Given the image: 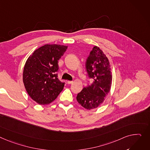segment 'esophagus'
Instances as JSON below:
<instances>
[{
    "label": "esophagus",
    "mask_w": 150,
    "mask_h": 150,
    "mask_svg": "<svg viewBox=\"0 0 150 150\" xmlns=\"http://www.w3.org/2000/svg\"><path fill=\"white\" fill-rule=\"evenodd\" d=\"M67 83L68 84H72L74 83V81H67Z\"/></svg>",
    "instance_id": "obj_1"
}]
</instances>
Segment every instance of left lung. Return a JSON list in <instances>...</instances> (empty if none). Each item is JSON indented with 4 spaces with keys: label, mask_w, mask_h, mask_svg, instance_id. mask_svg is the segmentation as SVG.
<instances>
[{
    "label": "left lung",
    "mask_w": 150,
    "mask_h": 150,
    "mask_svg": "<svg viewBox=\"0 0 150 150\" xmlns=\"http://www.w3.org/2000/svg\"><path fill=\"white\" fill-rule=\"evenodd\" d=\"M86 69L93 82L78 93L76 100L84 108L91 110L98 107L105 100L111 88L112 74L108 58L96 46L87 58Z\"/></svg>",
    "instance_id": "obj_1"
}]
</instances>
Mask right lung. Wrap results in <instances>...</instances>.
I'll use <instances>...</instances> for the list:
<instances>
[{"instance_id":"obj_1","label":"right lung","mask_w":150,"mask_h":150,"mask_svg":"<svg viewBox=\"0 0 150 150\" xmlns=\"http://www.w3.org/2000/svg\"><path fill=\"white\" fill-rule=\"evenodd\" d=\"M67 46L45 45L35 50L25 63L23 72L25 88L33 100L49 104L57 98L64 84L58 78V60Z\"/></svg>"}]
</instances>
